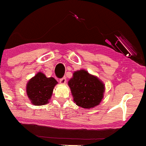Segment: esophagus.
I'll return each mask as SVG.
<instances>
[{
    "label": "esophagus",
    "mask_w": 146,
    "mask_h": 146,
    "mask_svg": "<svg viewBox=\"0 0 146 146\" xmlns=\"http://www.w3.org/2000/svg\"><path fill=\"white\" fill-rule=\"evenodd\" d=\"M66 77H64V78H62L61 79H60V83L61 84L64 85V84H66Z\"/></svg>",
    "instance_id": "obj_1"
}]
</instances>
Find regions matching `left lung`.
<instances>
[{"instance_id":"1","label":"left lung","mask_w":146,"mask_h":146,"mask_svg":"<svg viewBox=\"0 0 146 146\" xmlns=\"http://www.w3.org/2000/svg\"><path fill=\"white\" fill-rule=\"evenodd\" d=\"M68 85L74 102L85 109L94 108L99 105L105 91L104 82L84 69L75 71Z\"/></svg>"}]
</instances>
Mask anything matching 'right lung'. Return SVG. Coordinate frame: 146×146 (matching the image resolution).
<instances>
[{
	"label": "right lung",
	"mask_w": 146,
	"mask_h": 146,
	"mask_svg": "<svg viewBox=\"0 0 146 146\" xmlns=\"http://www.w3.org/2000/svg\"><path fill=\"white\" fill-rule=\"evenodd\" d=\"M56 84L58 82L53 77L47 78L43 73L38 72L26 85V92L31 103L35 106L48 104Z\"/></svg>",
	"instance_id": "right-lung-1"
}]
</instances>
